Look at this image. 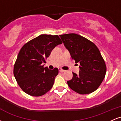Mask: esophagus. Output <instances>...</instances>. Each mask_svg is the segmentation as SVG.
<instances>
[{"label": "esophagus", "mask_w": 121, "mask_h": 121, "mask_svg": "<svg viewBox=\"0 0 121 121\" xmlns=\"http://www.w3.org/2000/svg\"><path fill=\"white\" fill-rule=\"evenodd\" d=\"M59 71L60 72H62V73H63V72H65V70H63V69H61V68H59Z\"/></svg>", "instance_id": "34e87169"}]
</instances>
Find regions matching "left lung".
Masks as SVG:
<instances>
[{
  "label": "left lung",
  "instance_id": "1",
  "mask_svg": "<svg viewBox=\"0 0 121 121\" xmlns=\"http://www.w3.org/2000/svg\"><path fill=\"white\" fill-rule=\"evenodd\" d=\"M72 59L80 64V72H73V78L67 81L69 87L80 94L96 91L105 77L106 66L97 47L85 37L76 34L60 35Z\"/></svg>",
  "mask_w": 121,
  "mask_h": 121
}]
</instances>
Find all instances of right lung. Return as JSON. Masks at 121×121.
Instances as JSON below:
<instances>
[{"mask_svg":"<svg viewBox=\"0 0 121 121\" xmlns=\"http://www.w3.org/2000/svg\"><path fill=\"white\" fill-rule=\"evenodd\" d=\"M62 43L58 35H41L22 47L14 64L13 74L26 93L39 97L51 89L59 69L50 70L42 64L46 62L52 49Z\"/></svg>","mask_w":121,"mask_h":121,"instance_id":"1","label":"right lung"}]
</instances>
